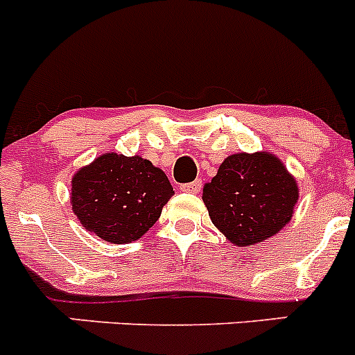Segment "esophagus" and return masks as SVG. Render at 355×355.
Instances as JSON below:
<instances>
[{
  "mask_svg": "<svg viewBox=\"0 0 355 355\" xmlns=\"http://www.w3.org/2000/svg\"><path fill=\"white\" fill-rule=\"evenodd\" d=\"M181 190L188 191V193H200V190H202L200 180H195V181H191V183L183 184V187H181Z\"/></svg>",
  "mask_w": 355,
  "mask_h": 355,
  "instance_id": "esophagus-1",
  "label": "esophagus"
}]
</instances>
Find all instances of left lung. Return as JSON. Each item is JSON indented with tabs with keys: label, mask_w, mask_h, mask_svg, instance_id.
<instances>
[{
	"label": "left lung",
	"mask_w": 355,
	"mask_h": 355,
	"mask_svg": "<svg viewBox=\"0 0 355 355\" xmlns=\"http://www.w3.org/2000/svg\"><path fill=\"white\" fill-rule=\"evenodd\" d=\"M298 197L296 178L270 151L226 157L202 193L212 225L239 248L279 234L293 219Z\"/></svg>",
	"instance_id": "obj_1"
}]
</instances>
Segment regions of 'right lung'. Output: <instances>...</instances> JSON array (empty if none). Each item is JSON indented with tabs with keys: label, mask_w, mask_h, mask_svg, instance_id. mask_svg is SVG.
<instances>
[{
	"label": "right lung",
	"mask_w": 355,
	"mask_h": 355,
	"mask_svg": "<svg viewBox=\"0 0 355 355\" xmlns=\"http://www.w3.org/2000/svg\"><path fill=\"white\" fill-rule=\"evenodd\" d=\"M172 195L165 172L139 155L103 153L71 180L74 216L85 230L111 244L139 241Z\"/></svg>",
	"instance_id": "1"
}]
</instances>
